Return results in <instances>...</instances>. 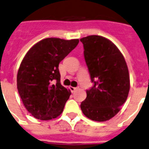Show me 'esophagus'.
I'll return each instance as SVG.
<instances>
[{"instance_id": "34e87169", "label": "esophagus", "mask_w": 149, "mask_h": 149, "mask_svg": "<svg viewBox=\"0 0 149 149\" xmlns=\"http://www.w3.org/2000/svg\"><path fill=\"white\" fill-rule=\"evenodd\" d=\"M70 91H72V92H74L77 89V88H75V87H73V86H70Z\"/></svg>"}]
</instances>
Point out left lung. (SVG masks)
<instances>
[{
  "instance_id": "left-lung-1",
  "label": "left lung",
  "mask_w": 149,
  "mask_h": 149,
  "mask_svg": "<svg viewBox=\"0 0 149 149\" xmlns=\"http://www.w3.org/2000/svg\"><path fill=\"white\" fill-rule=\"evenodd\" d=\"M80 41L91 79L94 83L86 91L87 97L80 107L92 121H108L119 112L128 96L127 65L120 50L107 38L91 35Z\"/></svg>"
}]
</instances>
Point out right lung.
I'll return each instance as SVG.
<instances>
[{
  "mask_svg": "<svg viewBox=\"0 0 149 149\" xmlns=\"http://www.w3.org/2000/svg\"><path fill=\"white\" fill-rule=\"evenodd\" d=\"M79 42L78 39H43L34 44L22 61L17 74L18 91L24 107L37 119H53L64 110L71 92L61 84L58 65Z\"/></svg>",
  "mask_w": 149,
  "mask_h": 149,
  "instance_id": "1",
  "label": "right lung"
}]
</instances>
